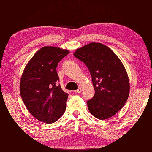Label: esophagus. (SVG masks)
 Segmentation results:
<instances>
[{
	"instance_id": "1",
	"label": "esophagus",
	"mask_w": 152,
	"mask_h": 152,
	"mask_svg": "<svg viewBox=\"0 0 152 152\" xmlns=\"http://www.w3.org/2000/svg\"><path fill=\"white\" fill-rule=\"evenodd\" d=\"M74 92H75V93H80V92H82V88H79L78 89L76 90V91H74Z\"/></svg>"
}]
</instances>
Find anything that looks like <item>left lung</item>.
I'll return each instance as SVG.
<instances>
[{
    "label": "left lung",
    "mask_w": 152,
    "mask_h": 152,
    "mask_svg": "<svg viewBox=\"0 0 152 152\" xmlns=\"http://www.w3.org/2000/svg\"><path fill=\"white\" fill-rule=\"evenodd\" d=\"M74 56L86 64L92 76L95 93L87 101L90 113L99 119L114 116L129 94V77L121 61L101 43H91L77 49Z\"/></svg>",
    "instance_id": "1"
}]
</instances>
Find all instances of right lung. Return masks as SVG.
Listing matches in <instances>:
<instances>
[{
  "label": "right lung",
  "instance_id": "obj_1",
  "mask_svg": "<svg viewBox=\"0 0 152 152\" xmlns=\"http://www.w3.org/2000/svg\"><path fill=\"white\" fill-rule=\"evenodd\" d=\"M70 51L45 46L36 52L25 66L20 80V94L33 117L45 123L56 122L66 110L68 94L60 84L56 68Z\"/></svg>",
  "mask_w": 152,
  "mask_h": 152
}]
</instances>
